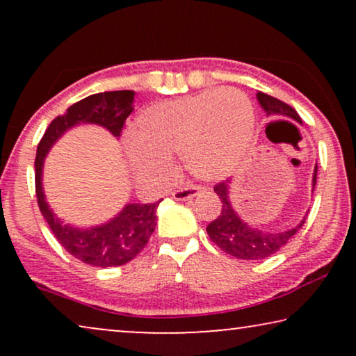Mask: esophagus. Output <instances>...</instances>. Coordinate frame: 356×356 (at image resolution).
<instances>
[{"mask_svg":"<svg viewBox=\"0 0 356 356\" xmlns=\"http://www.w3.org/2000/svg\"><path fill=\"white\" fill-rule=\"evenodd\" d=\"M199 191H201V189L196 186H183V188H178L177 191H173L172 196L173 199H177V201H189V199L197 196Z\"/></svg>","mask_w":356,"mask_h":356,"instance_id":"esophagus-1","label":"esophagus"}]
</instances>
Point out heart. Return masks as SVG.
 Here are the masks:
<instances>
[{"label": "heart", "mask_w": 356, "mask_h": 356, "mask_svg": "<svg viewBox=\"0 0 356 356\" xmlns=\"http://www.w3.org/2000/svg\"><path fill=\"white\" fill-rule=\"evenodd\" d=\"M254 108L241 90L209 89L149 105L136 120V138L126 159L136 173L163 179L172 154H181L188 172L204 181H220L238 172L254 138Z\"/></svg>", "instance_id": "b5f03b06"}]
</instances>
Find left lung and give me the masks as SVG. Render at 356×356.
Listing matches in <instances>:
<instances>
[{
    "mask_svg": "<svg viewBox=\"0 0 356 356\" xmlns=\"http://www.w3.org/2000/svg\"><path fill=\"white\" fill-rule=\"evenodd\" d=\"M256 99L259 102L261 108L266 111L267 116H280V118H290L301 124V118L298 113L286 105L285 102L274 97L264 94V92H257ZM316 175H318V163L314 165L313 172V191L316 186ZM230 186L232 179L218 183L213 191L220 199L222 202V212L216 220L207 225V235L216 245L236 259L245 261H254V259H266L284 248L295 233L303 227L305 218L298 225L286 228V230H275V232H266L259 230V228H252L251 225L243 220L238 216V212L233 209L230 201Z\"/></svg>",
    "mask_w": 356,
    "mask_h": 356,
    "instance_id": "8db88e82",
    "label": "left lung"
}]
</instances>
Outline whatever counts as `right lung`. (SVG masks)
Segmentation results:
<instances>
[{
	"instance_id": "1",
	"label": "right lung",
	"mask_w": 356,
	"mask_h": 356,
	"mask_svg": "<svg viewBox=\"0 0 356 356\" xmlns=\"http://www.w3.org/2000/svg\"><path fill=\"white\" fill-rule=\"evenodd\" d=\"M134 90H115L86 97L71 105L61 116H56L37 145L35 193L42 216L60 245L89 266L116 267L134 259L155 230V213L162 199L152 204H126L113 218L100 225L74 227L56 217L48 206L42 183L43 163L56 140L74 126L97 124L110 131L115 138H120L126 118L134 110Z\"/></svg>"
}]
</instances>
